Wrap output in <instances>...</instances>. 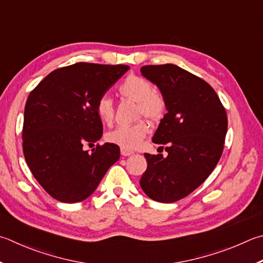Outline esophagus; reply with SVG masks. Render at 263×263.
<instances>
[{
	"label": "esophagus",
	"mask_w": 263,
	"mask_h": 263,
	"mask_svg": "<svg viewBox=\"0 0 263 263\" xmlns=\"http://www.w3.org/2000/svg\"><path fill=\"white\" fill-rule=\"evenodd\" d=\"M121 154L123 156H130L132 154H135V152L131 149H127V148H121Z\"/></svg>",
	"instance_id": "esophagus-1"
}]
</instances>
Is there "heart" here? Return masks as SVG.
I'll list each match as a JSON object with an SVG mask.
<instances>
[{"mask_svg":"<svg viewBox=\"0 0 263 263\" xmlns=\"http://www.w3.org/2000/svg\"><path fill=\"white\" fill-rule=\"evenodd\" d=\"M118 93L121 97L137 102L138 116H145L151 121H159L163 117L166 108L164 95L154 88V85L148 79L136 74L128 76L119 85ZM97 112L103 124L110 125L115 116L112 100L106 95L100 98L97 102ZM148 132L149 124L140 119L130 125L117 126L115 130L107 133L106 139L122 148L135 149L141 144Z\"/></svg>","mask_w":263,"mask_h":263,"instance_id":"b5f03b06","label":"heart"}]
</instances>
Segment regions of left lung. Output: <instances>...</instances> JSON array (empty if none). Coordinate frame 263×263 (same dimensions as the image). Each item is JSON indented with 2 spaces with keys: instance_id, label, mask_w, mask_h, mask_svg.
I'll return each mask as SVG.
<instances>
[{
  "instance_id": "8db88e82",
  "label": "left lung",
  "mask_w": 263,
  "mask_h": 263,
  "mask_svg": "<svg viewBox=\"0 0 263 263\" xmlns=\"http://www.w3.org/2000/svg\"><path fill=\"white\" fill-rule=\"evenodd\" d=\"M140 71L160 88L168 110L152 139L168 155L145 153L140 186L155 201L176 202L199 187L219 161L226 108L211 85L177 65H145Z\"/></svg>"
}]
</instances>
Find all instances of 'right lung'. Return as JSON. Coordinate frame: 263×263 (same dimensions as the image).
I'll use <instances>...</instances> for the list:
<instances>
[{
  "label": "right lung",
  "instance_id": "obj_1",
  "mask_svg": "<svg viewBox=\"0 0 263 263\" xmlns=\"http://www.w3.org/2000/svg\"><path fill=\"white\" fill-rule=\"evenodd\" d=\"M130 66L79 62L56 69L28 95L23 125V152L44 190L61 202L74 203L92 194L118 161L115 144L93 148L102 137L98 100Z\"/></svg>",
  "mask_w": 263,
  "mask_h": 263
}]
</instances>
